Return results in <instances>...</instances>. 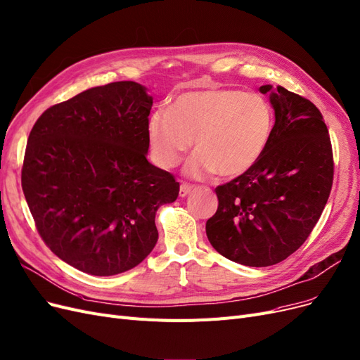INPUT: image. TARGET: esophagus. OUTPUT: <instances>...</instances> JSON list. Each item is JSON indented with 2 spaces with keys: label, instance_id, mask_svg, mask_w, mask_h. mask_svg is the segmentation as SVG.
I'll return each instance as SVG.
<instances>
[{
  "label": "esophagus",
  "instance_id": "esophagus-1",
  "mask_svg": "<svg viewBox=\"0 0 360 360\" xmlns=\"http://www.w3.org/2000/svg\"><path fill=\"white\" fill-rule=\"evenodd\" d=\"M193 190H194V185H190V184H181L179 195H181V197H186V195H188Z\"/></svg>",
  "mask_w": 360,
  "mask_h": 360
}]
</instances>
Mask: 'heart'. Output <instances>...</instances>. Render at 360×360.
<instances>
[{
	"label": "heart",
	"mask_w": 360,
	"mask_h": 360,
	"mask_svg": "<svg viewBox=\"0 0 360 360\" xmlns=\"http://www.w3.org/2000/svg\"><path fill=\"white\" fill-rule=\"evenodd\" d=\"M274 112L259 94L236 88H207L178 96L172 108H158L148 119V139L155 162L175 166L194 143L198 150L185 172L205 178L217 172L236 178L252 169L266 150Z\"/></svg>",
	"instance_id": "heart-1"
}]
</instances>
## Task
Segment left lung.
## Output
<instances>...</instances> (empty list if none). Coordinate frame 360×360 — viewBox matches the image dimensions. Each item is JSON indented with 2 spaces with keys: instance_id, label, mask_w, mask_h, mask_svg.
I'll use <instances>...</instances> for the list:
<instances>
[{
  "instance_id": "8db88e82",
  "label": "left lung",
  "mask_w": 360,
  "mask_h": 360,
  "mask_svg": "<svg viewBox=\"0 0 360 360\" xmlns=\"http://www.w3.org/2000/svg\"><path fill=\"white\" fill-rule=\"evenodd\" d=\"M269 94L275 124L266 150L245 174L216 186L219 206L206 222L210 244L244 266L285 260L307 240L331 193L334 160L319 108L284 86Z\"/></svg>"
}]
</instances>
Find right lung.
<instances>
[{
  "instance_id": "add662e5",
  "label": "right lung",
  "mask_w": 360,
  "mask_h": 360,
  "mask_svg": "<svg viewBox=\"0 0 360 360\" xmlns=\"http://www.w3.org/2000/svg\"><path fill=\"white\" fill-rule=\"evenodd\" d=\"M153 98L132 81L51 105L27 138L22 188L51 252L89 275L141 263L159 238L155 212L179 182L147 160Z\"/></svg>"
}]
</instances>
